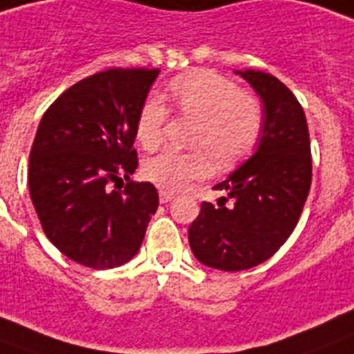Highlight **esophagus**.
I'll return each mask as SVG.
<instances>
[{
    "instance_id": "1",
    "label": "esophagus",
    "mask_w": 354,
    "mask_h": 354,
    "mask_svg": "<svg viewBox=\"0 0 354 354\" xmlns=\"http://www.w3.org/2000/svg\"><path fill=\"white\" fill-rule=\"evenodd\" d=\"M174 200V196L167 191H160V203H169V201Z\"/></svg>"
}]
</instances>
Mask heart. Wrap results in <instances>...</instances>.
Returning <instances> with one entry per match:
<instances>
[{
	"label": "heart",
	"mask_w": 354,
	"mask_h": 354,
	"mask_svg": "<svg viewBox=\"0 0 354 354\" xmlns=\"http://www.w3.org/2000/svg\"><path fill=\"white\" fill-rule=\"evenodd\" d=\"M176 109L198 117L191 144L203 149H163L144 163V176L169 192H180L209 172L210 156L218 163H232L250 153L263 129V108L254 95L239 91L232 81L207 70L176 77L167 88ZM167 122V108L149 95L136 117V140L153 149L160 144Z\"/></svg>",
	"instance_id": "obj_1"
}]
</instances>
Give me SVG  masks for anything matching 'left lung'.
Wrapping results in <instances>:
<instances>
[{
  "label": "left lung",
  "mask_w": 354,
  "mask_h": 354,
  "mask_svg": "<svg viewBox=\"0 0 354 354\" xmlns=\"http://www.w3.org/2000/svg\"><path fill=\"white\" fill-rule=\"evenodd\" d=\"M234 73L261 99L259 142L250 158L214 187L227 198H219L218 207L203 201L189 228L196 259L223 272H241L270 259L293 232L311 185L310 133L295 95L264 71Z\"/></svg>",
  "instance_id": "obj_1"
}]
</instances>
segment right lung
Returning a JSON list of instances; mask_svg holds the SVG:
<instances>
[{"label": "right lung", "instance_id": "1", "mask_svg": "<svg viewBox=\"0 0 354 354\" xmlns=\"http://www.w3.org/2000/svg\"><path fill=\"white\" fill-rule=\"evenodd\" d=\"M158 73L99 71L68 88L39 122L28 162L32 203L52 245L82 266L131 261L158 209L153 183L109 189L138 167L136 117Z\"/></svg>", "mask_w": 354, "mask_h": 354}]
</instances>
